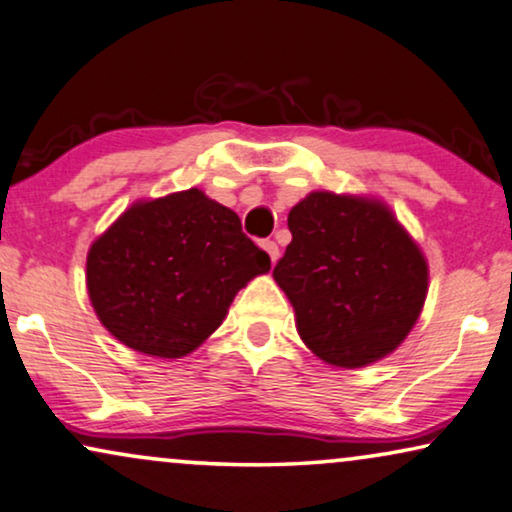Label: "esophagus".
Returning a JSON list of instances; mask_svg holds the SVG:
<instances>
[{"label":"esophagus","instance_id":"34e87169","mask_svg":"<svg viewBox=\"0 0 512 512\" xmlns=\"http://www.w3.org/2000/svg\"><path fill=\"white\" fill-rule=\"evenodd\" d=\"M262 248L267 250V255L271 257V264H276V260H278V245L274 241H262Z\"/></svg>","mask_w":512,"mask_h":512}]
</instances>
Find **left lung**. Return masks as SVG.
Returning <instances> with one entry per match:
<instances>
[{
  "mask_svg": "<svg viewBox=\"0 0 512 512\" xmlns=\"http://www.w3.org/2000/svg\"><path fill=\"white\" fill-rule=\"evenodd\" d=\"M293 241L274 281L304 345L335 368L392 354L416 326L430 269L385 200L312 191L288 212Z\"/></svg>",
  "mask_w": 512,
  "mask_h": 512,
  "instance_id": "obj_1",
  "label": "left lung"
}]
</instances>
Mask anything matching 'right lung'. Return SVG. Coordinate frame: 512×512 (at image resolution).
I'll list each match as a JSON object with an SVG mask.
<instances>
[{
	"mask_svg": "<svg viewBox=\"0 0 512 512\" xmlns=\"http://www.w3.org/2000/svg\"><path fill=\"white\" fill-rule=\"evenodd\" d=\"M271 260L241 219L200 189L137 200L87 252V293L134 352L181 359L222 326L238 290Z\"/></svg>",
	"mask_w": 512,
	"mask_h": 512,
	"instance_id": "right-lung-1",
	"label": "right lung"
}]
</instances>
